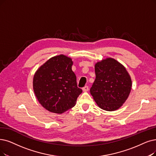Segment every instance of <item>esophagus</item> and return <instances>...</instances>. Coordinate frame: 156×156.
<instances>
[{
	"label": "esophagus",
	"mask_w": 156,
	"mask_h": 156,
	"mask_svg": "<svg viewBox=\"0 0 156 156\" xmlns=\"http://www.w3.org/2000/svg\"><path fill=\"white\" fill-rule=\"evenodd\" d=\"M89 90V88H88V86H85L84 88H83V91H84V92H86V91H88V90Z\"/></svg>",
	"instance_id": "34e87169"
}]
</instances>
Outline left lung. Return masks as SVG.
Returning a JSON list of instances; mask_svg holds the SVG:
<instances>
[{
    "instance_id": "8db88e82",
    "label": "left lung",
    "mask_w": 156,
    "mask_h": 156,
    "mask_svg": "<svg viewBox=\"0 0 156 156\" xmlns=\"http://www.w3.org/2000/svg\"><path fill=\"white\" fill-rule=\"evenodd\" d=\"M96 78L90 93L98 106L113 111L125 103L132 88V80L126 67L116 59L107 58L95 65Z\"/></svg>"
}]
</instances>
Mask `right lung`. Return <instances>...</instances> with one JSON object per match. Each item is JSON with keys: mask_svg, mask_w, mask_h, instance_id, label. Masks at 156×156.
Listing matches in <instances>:
<instances>
[{"mask_svg": "<svg viewBox=\"0 0 156 156\" xmlns=\"http://www.w3.org/2000/svg\"><path fill=\"white\" fill-rule=\"evenodd\" d=\"M72 65V58L60 54L47 60L34 75L35 96L42 106L50 112L61 114L71 109L82 93L77 86Z\"/></svg>", "mask_w": 156, "mask_h": 156, "instance_id": "obj_1", "label": "right lung"}]
</instances>
